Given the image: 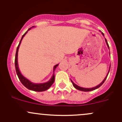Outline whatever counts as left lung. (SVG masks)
<instances>
[{
	"label": "left lung",
	"instance_id": "8db88e82",
	"mask_svg": "<svg viewBox=\"0 0 122 122\" xmlns=\"http://www.w3.org/2000/svg\"><path fill=\"white\" fill-rule=\"evenodd\" d=\"M102 35H103V36H104V34H103V32H102ZM105 41H106V45H107V46L108 48L109 49V45H108L107 41V40H106V38H105ZM110 68H109V71H108V72H107V74L106 76V77H105V78H104V79L103 80V81H102V83H100V84H99V85H97V86H96V87H92V88H84V87H80V86H77V84H75V83H74V82L72 81L71 80V82H72V85H73V86H74V87L75 88H76V89L78 90L82 91V92H90V91H93V90H96V89H97V88H99V87H100V86H102V85L103 84V83H104V82L105 81L106 79V78H107V77L108 74H109V71H110Z\"/></svg>",
	"mask_w": 122,
	"mask_h": 122
}]
</instances>
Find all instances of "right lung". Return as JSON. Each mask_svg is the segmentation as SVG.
<instances>
[{"mask_svg":"<svg viewBox=\"0 0 122 122\" xmlns=\"http://www.w3.org/2000/svg\"><path fill=\"white\" fill-rule=\"evenodd\" d=\"M35 26H32V28ZM29 28L25 33L23 35L20 41V42H19V45H18V47L16 49V55H15V68H16V72L17 75H18V77L19 78V80L20 81V82L22 83L23 86L27 88L28 89L30 90L35 91V92H44V91L46 90L48 88H50V87L52 86V84L54 83V80H55V75H54V71H55V68L58 67V64H56L55 66H54V73L52 76L51 77V79L48 81L46 82V83H34L30 81V80L26 78V77H25L20 72V70L19 68V66H18V50H19V46L20 45V43H21L22 40L25 36V35L26 34V33L28 32V30H29L30 29H31V28Z\"/></svg>","mask_w":122,"mask_h":122,"instance_id":"add662e5","label":"right lung"}]
</instances>
